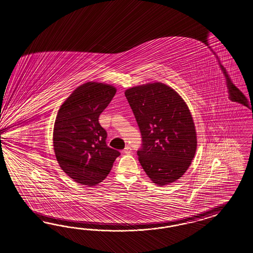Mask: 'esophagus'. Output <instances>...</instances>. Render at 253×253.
<instances>
[{"label":"esophagus","instance_id":"34e87169","mask_svg":"<svg viewBox=\"0 0 253 253\" xmlns=\"http://www.w3.org/2000/svg\"><path fill=\"white\" fill-rule=\"evenodd\" d=\"M124 153L126 154H130V153H131V148H130L129 146H126V147L124 148Z\"/></svg>","mask_w":253,"mask_h":253}]
</instances>
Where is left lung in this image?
<instances>
[{
    "label": "left lung",
    "mask_w": 253,
    "mask_h": 253,
    "mask_svg": "<svg viewBox=\"0 0 253 253\" xmlns=\"http://www.w3.org/2000/svg\"><path fill=\"white\" fill-rule=\"evenodd\" d=\"M125 97L142 134L137 154L155 185L175 182L186 172L197 151L196 127L185 100L161 82L132 86Z\"/></svg>",
    "instance_id": "8db88e82"
}]
</instances>
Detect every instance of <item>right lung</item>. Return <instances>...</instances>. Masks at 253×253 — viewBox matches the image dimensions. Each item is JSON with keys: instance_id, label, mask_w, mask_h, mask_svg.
<instances>
[{"instance_id": "obj_1", "label": "right lung", "mask_w": 253, "mask_h": 253, "mask_svg": "<svg viewBox=\"0 0 253 253\" xmlns=\"http://www.w3.org/2000/svg\"><path fill=\"white\" fill-rule=\"evenodd\" d=\"M115 93L116 88L109 84L86 82L71 93L57 112L53 131L56 160L81 185L102 182L121 154L107 145V132L99 123Z\"/></svg>"}]
</instances>
